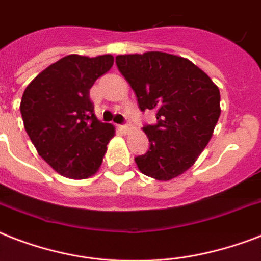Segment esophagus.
Returning <instances> with one entry per match:
<instances>
[{"instance_id": "esophagus-1", "label": "esophagus", "mask_w": 261, "mask_h": 261, "mask_svg": "<svg viewBox=\"0 0 261 261\" xmlns=\"http://www.w3.org/2000/svg\"><path fill=\"white\" fill-rule=\"evenodd\" d=\"M119 128H120V130H122L123 133H124V134H127V133H130V131L133 130V127L128 126V124H124V126H120V127H119Z\"/></svg>"}]
</instances>
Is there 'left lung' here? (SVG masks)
Wrapping results in <instances>:
<instances>
[{
  "label": "left lung",
  "instance_id": "1",
  "mask_svg": "<svg viewBox=\"0 0 261 261\" xmlns=\"http://www.w3.org/2000/svg\"><path fill=\"white\" fill-rule=\"evenodd\" d=\"M138 98L139 108L157 111L143 127L150 147L135 157L143 174L168 181L188 171L213 137L221 94L208 75L187 58L161 51L116 57Z\"/></svg>",
  "mask_w": 261,
  "mask_h": 261
}]
</instances>
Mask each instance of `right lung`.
I'll return each instance as SVG.
<instances>
[{
	"instance_id": "add662e5",
	"label": "right lung",
	"mask_w": 261,
	"mask_h": 261,
	"mask_svg": "<svg viewBox=\"0 0 261 261\" xmlns=\"http://www.w3.org/2000/svg\"><path fill=\"white\" fill-rule=\"evenodd\" d=\"M114 65L110 54H71L39 73L22 93L20 111L39 155L65 177L93 176L115 127L94 115L89 89Z\"/></svg>"
}]
</instances>
